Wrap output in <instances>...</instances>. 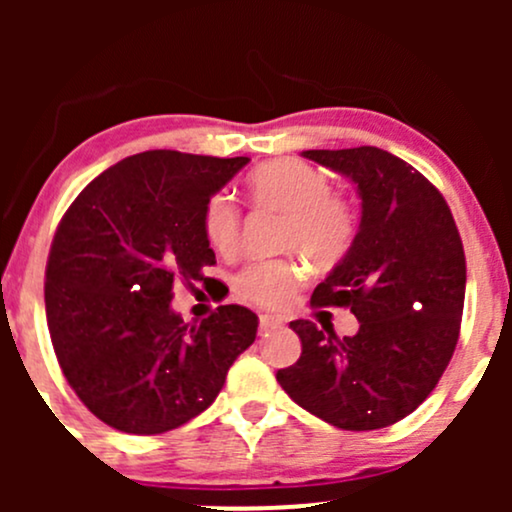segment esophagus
Masks as SVG:
<instances>
[{"label": "esophagus", "mask_w": 512, "mask_h": 512, "mask_svg": "<svg viewBox=\"0 0 512 512\" xmlns=\"http://www.w3.org/2000/svg\"><path fill=\"white\" fill-rule=\"evenodd\" d=\"M284 325V320L276 315H260V332H269V330H276V327Z\"/></svg>", "instance_id": "obj_1"}]
</instances>
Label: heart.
I'll use <instances>...</instances> for the list:
<instances>
[{
  "label": "heart",
  "mask_w": 512,
  "mask_h": 512,
  "mask_svg": "<svg viewBox=\"0 0 512 512\" xmlns=\"http://www.w3.org/2000/svg\"><path fill=\"white\" fill-rule=\"evenodd\" d=\"M250 202L281 211L279 245L301 252L317 269H332L346 260L358 236L356 204L330 190V178L301 158L284 156L252 168L245 180ZM240 207L226 192H216L204 207L202 226L219 255H231L240 240ZM305 281L303 260L296 255L257 260L240 269L233 289L243 301L260 308H284Z\"/></svg>",
  "instance_id": "heart-1"
}]
</instances>
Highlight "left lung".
<instances>
[{
	"instance_id": "1",
	"label": "left lung",
	"mask_w": 512,
	"mask_h": 512,
	"mask_svg": "<svg viewBox=\"0 0 512 512\" xmlns=\"http://www.w3.org/2000/svg\"><path fill=\"white\" fill-rule=\"evenodd\" d=\"M305 158L356 182L354 248L310 303L351 308L354 337L293 320L301 358L276 380L293 402L344 431H375L419 407L460 337L467 262L448 202L407 161L378 146L313 149Z\"/></svg>"
}]
</instances>
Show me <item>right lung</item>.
<instances>
[{
	"mask_svg": "<svg viewBox=\"0 0 512 512\" xmlns=\"http://www.w3.org/2000/svg\"><path fill=\"white\" fill-rule=\"evenodd\" d=\"M248 161L144 151L64 211L45 267L48 330L64 378L103 424L134 436L187 424L255 342L257 315L243 305H219L199 325L170 308L178 279L209 286L204 207Z\"/></svg>",
	"mask_w": 512,
	"mask_h": 512,
	"instance_id": "1",
	"label": "right lung"
}]
</instances>
